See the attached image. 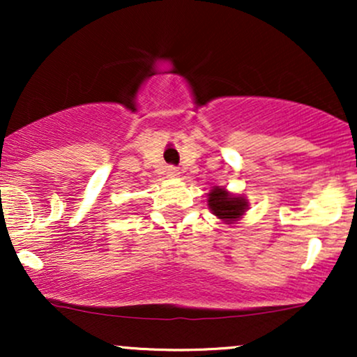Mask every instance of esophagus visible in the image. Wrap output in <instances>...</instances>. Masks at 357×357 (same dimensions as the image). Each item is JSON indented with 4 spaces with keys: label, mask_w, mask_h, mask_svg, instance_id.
Listing matches in <instances>:
<instances>
[{
    "label": "esophagus",
    "mask_w": 357,
    "mask_h": 357,
    "mask_svg": "<svg viewBox=\"0 0 357 357\" xmlns=\"http://www.w3.org/2000/svg\"><path fill=\"white\" fill-rule=\"evenodd\" d=\"M167 174H169L171 178H176V176H179L178 169H176V167H169V169H167Z\"/></svg>",
    "instance_id": "34e87169"
}]
</instances>
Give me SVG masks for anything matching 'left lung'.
I'll return each instance as SVG.
<instances>
[{"label": "left lung", "instance_id": "left-lung-1", "mask_svg": "<svg viewBox=\"0 0 357 357\" xmlns=\"http://www.w3.org/2000/svg\"><path fill=\"white\" fill-rule=\"evenodd\" d=\"M208 206H210L213 215L218 216L221 221L233 223L247 211L248 202L243 196L231 195L225 188L215 186L208 195Z\"/></svg>", "mask_w": 357, "mask_h": 357}]
</instances>
